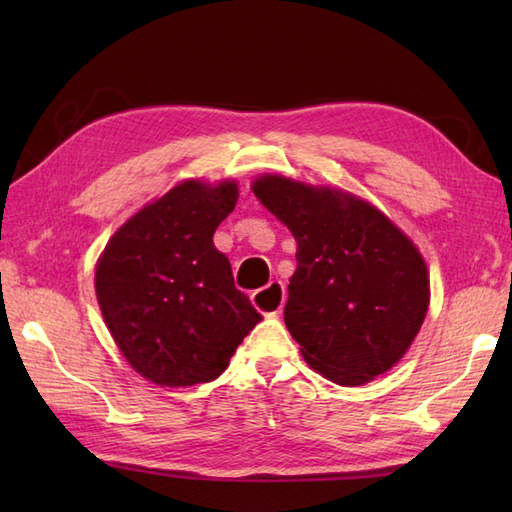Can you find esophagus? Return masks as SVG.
Returning <instances> with one entry per match:
<instances>
[{
    "instance_id": "obj_1",
    "label": "esophagus",
    "mask_w": 512,
    "mask_h": 512,
    "mask_svg": "<svg viewBox=\"0 0 512 512\" xmlns=\"http://www.w3.org/2000/svg\"><path fill=\"white\" fill-rule=\"evenodd\" d=\"M250 299H253V306L264 312V314H279V310L284 308V301H286V288L281 281H270L268 286L255 290L253 295H250Z\"/></svg>"
}]
</instances>
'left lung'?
Masks as SVG:
<instances>
[{"instance_id":"obj_1","label":"left lung","mask_w":512,"mask_h":512,"mask_svg":"<svg viewBox=\"0 0 512 512\" xmlns=\"http://www.w3.org/2000/svg\"><path fill=\"white\" fill-rule=\"evenodd\" d=\"M253 193L295 235L284 319L303 361L345 387L385 374L429 308L420 250L385 213L347 191L259 176Z\"/></svg>"}]
</instances>
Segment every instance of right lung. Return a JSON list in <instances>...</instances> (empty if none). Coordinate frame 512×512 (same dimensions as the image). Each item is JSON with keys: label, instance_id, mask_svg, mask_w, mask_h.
Listing matches in <instances>:
<instances>
[{"label": "right lung", "instance_id": "1", "mask_svg": "<svg viewBox=\"0 0 512 512\" xmlns=\"http://www.w3.org/2000/svg\"><path fill=\"white\" fill-rule=\"evenodd\" d=\"M235 204L233 180H184L129 217L96 264V299L118 350L160 387L211 383L262 321L213 244Z\"/></svg>", "mask_w": 512, "mask_h": 512}]
</instances>
